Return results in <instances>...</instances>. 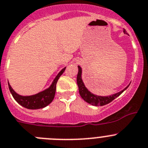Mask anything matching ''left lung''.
Wrapping results in <instances>:
<instances>
[{
  "label": "left lung",
  "mask_w": 148,
  "mask_h": 148,
  "mask_svg": "<svg viewBox=\"0 0 148 148\" xmlns=\"http://www.w3.org/2000/svg\"><path fill=\"white\" fill-rule=\"evenodd\" d=\"M123 33H124L125 34H128L125 29H123ZM78 75H77V84H78L80 95H81V97H82V99H84V101H86L87 103L91 104V105H94V106H103V105H107V104L110 103V102H112L113 99H115V98H117L118 97L120 96L121 94L129 86V85L128 86H126L124 89L121 91L120 92H118L115 94H112L111 96H97V95H95V94L90 92V91L86 88L85 85H84V82H83L82 81V78H81L82 70H81V67H80V66H78Z\"/></svg>",
  "instance_id": "obj_1"
}]
</instances>
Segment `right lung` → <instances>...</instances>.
<instances>
[{
	"label": "right lung",
	"instance_id": "obj_1",
	"mask_svg": "<svg viewBox=\"0 0 148 148\" xmlns=\"http://www.w3.org/2000/svg\"><path fill=\"white\" fill-rule=\"evenodd\" d=\"M66 67L63 68L60 73L57 74L56 78H54V81L52 82L51 85L47 89L43 91L38 93V94L31 95V96H21L19 94H16L12 86H10L8 83V88L10 91L12 93V96L14 98L15 100L18 102L20 105L23 106L24 108H27L30 110H36L43 108L49 105L51 102L53 101L56 92V85L58 79L61 76L62 74L64 73Z\"/></svg>",
	"mask_w": 148,
	"mask_h": 148
}]
</instances>
